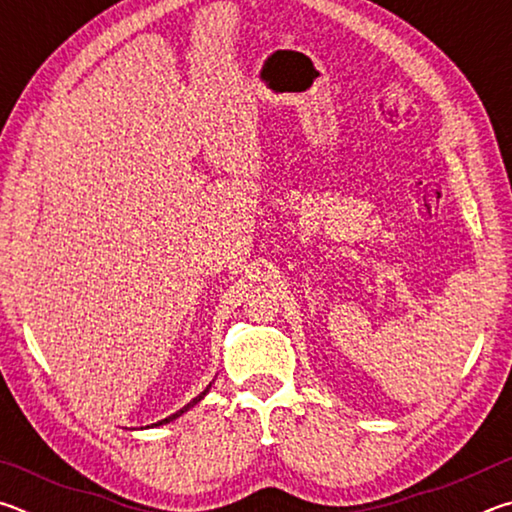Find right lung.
<instances>
[{"label":"right lung","instance_id":"add662e5","mask_svg":"<svg viewBox=\"0 0 512 512\" xmlns=\"http://www.w3.org/2000/svg\"><path fill=\"white\" fill-rule=\"evenodd\" d=\"M205 393H207V388H205V391L201 393V395H198V397H194V400L192 402H189L187 406H185V409H180V411H176V413H173V415H169V418H164L162 422H155V424H164V422H171V420H176L178 418V415H183L187 409H189V406H194L196 402H201L203 400V397H205Z\"/></svg>","mask_w":512,"mask_h":512}]
</instances>
